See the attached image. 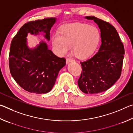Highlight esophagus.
Returning a JSON list of instances; mask_svg holds the SVG:
<instances>
[{"instance_id":"1","label":"esophagus","mask_w":133,"mask_h":133,"mask_svg":"<svg viewBox=\"0 0 133 133\" xmlns=\"http://www.w3.org/2000/svg\"><path fill=\"white\" fill-rule=\"evenodd\" d=\"M73 62V60L71 58H66V63H69L70 62Z\"/></svg>"}]
</instances>
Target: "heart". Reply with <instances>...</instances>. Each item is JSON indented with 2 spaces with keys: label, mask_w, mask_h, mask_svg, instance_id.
I'll return each mask as SVG.
<instances>
[{
  "label": "heart",
  "mask_w": 133,
  "mask_h": 133,
  "mask_svg": "<svg viewBox=\"0 0 133 133\" xmlns=\"http://www.w3.org/2000/svg\"><path fill=\"white\" fill-rule=\"evenodd\" d=\"M101 39L98 29L84 23L65 24L52 36V45L58 55L64 56L71 50L76 57H90L97 49Z\"/></svg>",
  "instance_id": "1"
}]
</instances>
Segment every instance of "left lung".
<instances>
[{"instance_id":"1","label":"left lung","mask_w":133,"mask_h":133,"mask_svg":"<svg viewBox=\"0 0 133 133\" xmlns=\"http://www.w3.org/2000/svg\"><path fill=\"white\" fill-rule=\"evenodd\" d=\"M85 18L93 20L98 25L102 44L93 57L80 62L82 72L78 85L83 93L96 94L107 90L119 79L124 48L116 29L111 24L94 16Z\"/></svg>"}]
</instances>
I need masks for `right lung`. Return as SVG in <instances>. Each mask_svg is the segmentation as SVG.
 I'll use <instances>...</instances> for the list:
<instances>
[{"label":"right lung","mask_w":133,"mask_h":133,"mask_svg":"<svg viewBox=\"0 0 133 133\" xmlns=\"http://www.w3.org/2000/svg\"><path fill=\"white\" fill-rule=\"evenodd\" d=\"M55 17L37 20L25 23L19 29L11 43L9 68L12 77L26 91L36 94L47 93L55 85L60 69L66 65L64 58L57 57L41 41L33 49L27 43L28 33H44L50 40V31L56 23Z\"/></svg>","instance_id":"right-lung-1"}]
</instances>
